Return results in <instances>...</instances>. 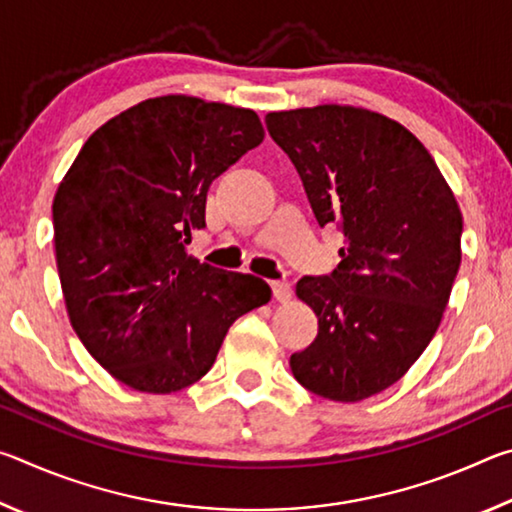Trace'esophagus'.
<instances>
[{"instance_id":"34e87169","label":"esophagus","mask_w":512,"mask_h":512,"mask_svg":"<svg viewBox=\"0 0 512 512\" xmlns=\"http://www.w3.org/2000/svg\"><path fill=\"white\" fill-rule=\"evenodd\" d=\"M271 289H273L275 300H280V302L291 300V287L287 282H271Z\"/></svg>"}]
</instances>
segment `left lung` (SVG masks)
Instances as JSON below:
<instances>
[{"label": "left lung", "mask_w": 512, "mask_h": 512, "mask_svg": "<svg viewBox=\"0 0 512 512\" xmlns=\"http://www.w3.org/2000/svg\"><path fill=\"white\" fill-rule=\"evenodd\" d=\"M266 128L318 223L345 237L332 275L296 284L318 334L291 372L325 400L361 402L402 379L436 334L461 266V207L418 137L379 112L323 103L268 112Z\"/></svg>", "instance_id": "left-lung-1"}]
</instances>
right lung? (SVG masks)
Listing matches in <instances>:
<instances>
[{
	"instance_id": "obj_1",
	"label": "right lung",
	"mask_w": 512,
	"mask_h": 512,
	"mask_svg": "<svg viewBox=\"0 0 512 512\" xmlns=\"http://www.w3.org/2000/svg\"><path fill=\"white\" fill-rule=\"evenodd\" d=\"M262 140L255 110L167 94L108 119L60 180L51 210L69 323L121 384L192 386L230 325L271 300L259 277L185 250L212 180Z\"/></svg>"
}]
</instances>
